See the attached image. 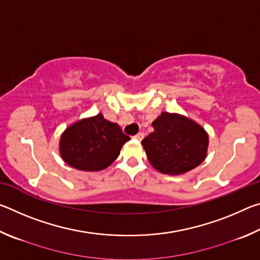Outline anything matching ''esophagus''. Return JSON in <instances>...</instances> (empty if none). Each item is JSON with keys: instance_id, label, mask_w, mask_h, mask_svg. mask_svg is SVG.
Masks as SVG:
<instances>
[{"instance_id": "esophagus-1", "label": "esophagus", "mask_w": 260, "mask_h": 260, "mask_svg": "<svg viewBox=\"0 0 260 260\" xmlns=\"http://www.w3.org/2000/svg\"><path fill=\"white\" fill-rule=\"evenodd\" d=\"M133 138H134L135 140L141 141V140H142V139L144 138V133H142V132H140V133H138L135 136H133Z\"/></svg>"}]
</instances>
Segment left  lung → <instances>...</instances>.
<instances>
[{"instance_id": "left-lung-1", "label": "left lung", "mask_w": 260, "mask_h": 260, "mask_svg": "<svg viewBox=\"0 0 260 260\" xmlns=\"http://www.w3.org/2000/svg\"><path fill=\"white\" fill-rule=\"evenodd\" d=\"M153 132L142 140L150 164L162 174H183L199 166L208 152L205 129L178 113L161 112Z\"/></svg>"}]
</instances>
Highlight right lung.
Wrapping results in <instances>:
<instances>
[{
  "instance_id": "1",
  "label": "right lung",
  "mask_w": 260,
  "mask_h": 260,
  "mask_svg": "<svg viewBox=\"0 0 260 260\" xmlns=\"http://www.w3.org/2000/svg\"><path fill=\"white\" fill-rule=\"evenodd\" d=\"M128 140L119 125L99 113L69 126L60 136L59 152L73 169L96 172L111 165Z\"/></svg>"
}]
</instances>
